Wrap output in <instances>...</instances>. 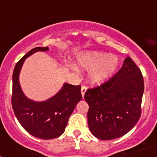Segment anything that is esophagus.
<instances>
[{
	"label": "esophagus",
	"instance_id": "esophagus-1",
	"mask_svg": "<svg viewBox=\"0 0 157 157\" xmlns=\"http://www.w3.org/2000/svg\"><path fill=\"white\" fill-rule=\"evenodd\" d=\"M86 90H87V87L86 86H82L81 93H82V97H84V95H85V93H86Z\"/></svg>",
	"mask_w": 157,
	"mask_h": 157
}]
</instances>
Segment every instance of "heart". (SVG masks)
<instances>
[{
	"instance_id": "heart-1",
	"label": "heart",
	"mask_w": 157,
	"mask_h": 157,
	"mask_svg": "<svg viewBox=\"0 0 157 157\" xmlns=\"http://www.w3.org/2000/svg\"><path fill=\"white\" fill-rule=\"evenodd\" d=\"M78 64L84 68L92 69L90 79L98 83L110 77L117 68L119 59L115 56L100 52H90L81 55L78 58Z\"/></svg>"
}]
</instances>
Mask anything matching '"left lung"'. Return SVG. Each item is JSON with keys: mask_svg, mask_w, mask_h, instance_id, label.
I'll list each match as a JSON object with an SVG mask.
<instances>
[{"mask_svg": "<svg viewBox=\"0 0 157 157\" xmlns=\"http://www.w3.org/2000/svg\"><path fill=\"white\" fill-rule=\"evenodd\" d=\"M143 93L141 70L128 56L117 73L86 92L91 133L101 140L115 139L128 133L141 116Z\"/></svg>", "mask_w": 157, "mask_h": 157, "instance_id": "obj_1", "label": "left lung"}]
</instances>
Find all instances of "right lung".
<instances>
[{
	"mask_svg": "<svg viewBox=\"0 0 157 157\" xmlns=\"http://www.w3.org/2000/svg\"><path fill=\"white\" fill-rule=\"evenodd\" d=\"M48 47H36L19 59L12 75V106L22 127L29 134L41 139H52L61 135L76 105L82 99L81 86L64 84L57 94L44 102L27 99L20 88L19 75L25 59Z\"/></svg>",
	"mask_w": 157,
	"mask_h": 157,
	"instance_id": "1",
	"label": "right lung"
}]
</instances>
